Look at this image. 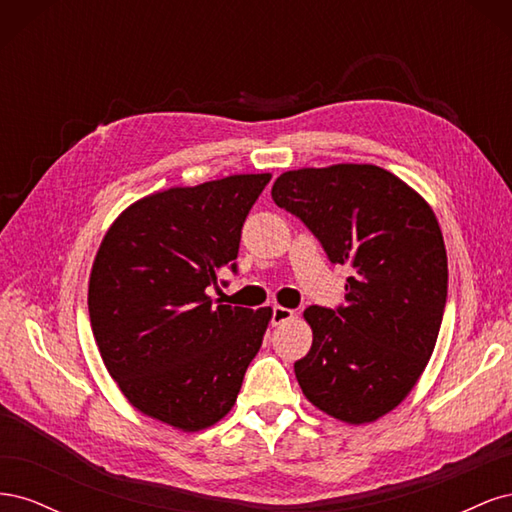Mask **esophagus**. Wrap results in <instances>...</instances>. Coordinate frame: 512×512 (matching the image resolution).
<instances>
[{
	"mask_svg": "<svg viewBox=\"0 0 512 512\" xmlns=\"http://www.w3.org/2000/svg\"><path fill=\"white\" fill-rule=\"evenodd\" d=\"M294 318V312L292 309H288V307H282V305H275L273 307V316H271V322L275 324H284V322H288V320H292Z\"/></svg>",
	"mask_w": 512,
	"mask_h": 512,
	"instance_id": "34e87169",
	"label": "esophagus"
}]
</instances>
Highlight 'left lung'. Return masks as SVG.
<instances>
[{"label": "left lung", "instance_id": "1", "mask_svg": "<svg viewBox=\"0 0 512 512\" xmlns=\"http://www.w3.org/2000/svg\"><path fill=\"white\" fill-rule=\"evenodd\" d=\"M271 196L352 269L346 307L303 312L314 339L294 363L301 391L337 421L374 423L410 395L438 342L448 265L436 213L376 164L288 170Z\"/></svg>", "mask_w": 512, "mask_h": 512}]
</instances>
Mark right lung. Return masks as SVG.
Segmentation results:
<instances>
[{
	"label": "right lung",
	"instance_id": "add662e5",
	"mask_svg": "<svg viewBox=\"0 0 512 512\" xmlns=\"http://www.w3.org/2000/svg\"><path fill=\"white\" fill-rule=\"evenodd\" d=\"M271 173L175 185L138 198L106 230L89 273V320L128 404L181 431L232 410L271 307L215 305L241 228Z\"/></svg>",
	"mask_w": 512,
	"mask_h": 512
}]
</instances>
